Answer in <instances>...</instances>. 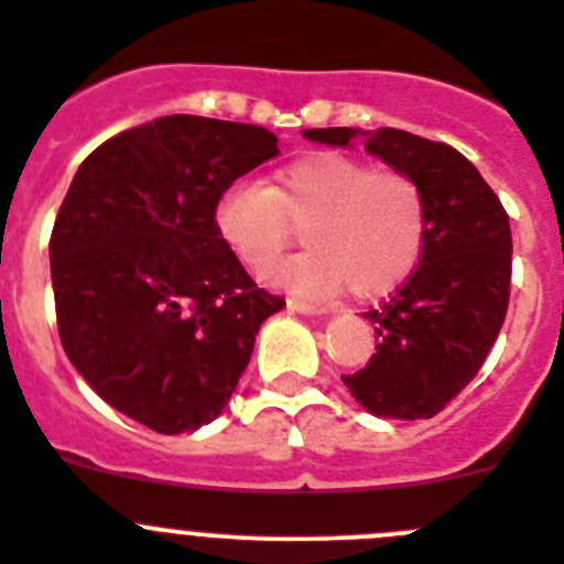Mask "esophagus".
Returning a JSON list of instances; mask_svg holds the SVG:
<instances>
[{
	"instance_id": "esophagus-1",
	"label": "esophagus",
	"mask_w": 564,
	"mask_h": 564,
	"mask_svg": "<svg viewBox=\"0 0 564 564\" xmlns=\"http://www.w3.org/2000/svg\"><path fill=\"white\" fill-rule=\"evenodd\" d=\"M289 310L301 312V315H332L329 306H315V303L306 301H289Z\"/></svg>"
}]
</instances>
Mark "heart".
<instances>
[{
    "label": "heart",
    "instance_id": "1",
    "mask_svg": "<svg viewBox=\"0 0 564 564\" xmlns=\"http://www.w3.org/2000/svg\"><path fill=\"white\" fill-rule=\"evenodd\" d=\"M215 227L235 258L267 272L306 227L310 249L272 281L301 295L351 286L360 297L386 295L417 267L425 243L423 189L400 170L317 153L278 173L275 189L235 181L215 204Z\"/></svg>",
    "mask_w": 564,
    "mask_h": 564
}]
</instances>
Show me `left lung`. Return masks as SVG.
<instances>
[{
  "label": "left lung",
  "instance_id": "8db88e82",
  "mask_svg": "<svg viewBox=\"0 0 564 564\" xmlns=\"http://www.w3.org/2000/svg\"><path fill=\"white\" fill-rule=\"evenodd\" d=\"M303 139L355 147L411 175L423 189L420 267L380 310L366 312L377 351L343 377L351 398L386 420L434 417L471 383L497 340L511 289L508 215L477 166L440 141L405 130L321 127Z\"/></svg>",
  "mask_w": 564,
  "mask_h": 564
}]
</instances>
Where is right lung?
Listing matches in <instances>:
<instances>
[{
	"label": "right lung",
	"mask_w": 564,
	"mask_h": 564,
	"mask_svg": "<svg viewBox=\"0 0 564 564\" xmlns=\"http://www.w3.org/2000/svg\"><path fill=\"white\" fill-rule=\"evenodd\" d=\"M278 153L258 124L164 116L96 147L62 200L51 278L65 355L159 434L213 423L261 323L286 306L215 227L224 189Z\"/></svg>",
	"instance_id": "1"
}]
</instances>
